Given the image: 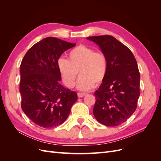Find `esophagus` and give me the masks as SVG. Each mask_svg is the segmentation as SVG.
I'll list each match as a JSON object with an SVG mask.
<instances>
[{
    "mask_svg": "<svg viewBox=\"0 0 161 161\" xmlns=\"http://www.w3.org/2000/svg\"><path fill=\"white\" fill-rule=\"evenodd\" d=\"M85 95H86L85 93H82V92H79V93H78V97H79V98H81V97H83Z\"/></svg>",
    "mask_w": 161,
    "mask_h": 161,
    "instance_id": "1",
    "label": "esophagus"
}]
</instances>
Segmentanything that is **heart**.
<instances>
[{"mask_svg": "<svg viewBox=\"0 0 161 161\" xmlns=\"http://www.w3.org/2000/svg\"><path fill=\"white\" fill-rule=\"evenodd\" d=\"M57 66L63 82L69 88L75 86L79 71L80 76L76 86L78 89L84 91L92 89L96 83H101L108 72V61L105 53L95 52L85 45L70 50L69 60L59 58Z\"/></svg>", "mask_w": 161, "mask_h": 161, "instance_id": "1", "label": "heart"}]
</instances>
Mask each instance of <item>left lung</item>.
Segmentation results:
<instances>
[{
  "label": "left lung",
  "mask_w": 161,
  "mask_h": 161,
  "mask_svg": "<svg viewBox=\"0 0 161 161\" xmlns=\"http://www.w3.org/2000/svg\"><path fill=\"white\" fill-rule=\"evenodd\" d=\"M108 58V72L98 90L93 115L101 124L117 126L134 114L140 96L137 62L128 47L111 36L88 37Z\"/></svg>",
  "instance_id": "obj_1"
}]
</instances>
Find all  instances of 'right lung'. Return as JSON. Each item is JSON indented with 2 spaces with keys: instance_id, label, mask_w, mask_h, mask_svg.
<instances>
[{
  "instance_id": "add662e5",
  "label": "right lung",
  "mask_w": 161,
  "mask_h": 161,
  "mask_svg": "<svg viewBox=\"0 0 161 161\" xmlns=\"http://www.w3.org/2000/svg\"><path fill=\"white\" fill-rule=\"evenodd\" d=\"M76 43L49 37L34 44L20 66L21 108L33 122L44 128L61 125L77 101L75 91L60 83L57 62Z\"/></svg>"
}]
</instances>
